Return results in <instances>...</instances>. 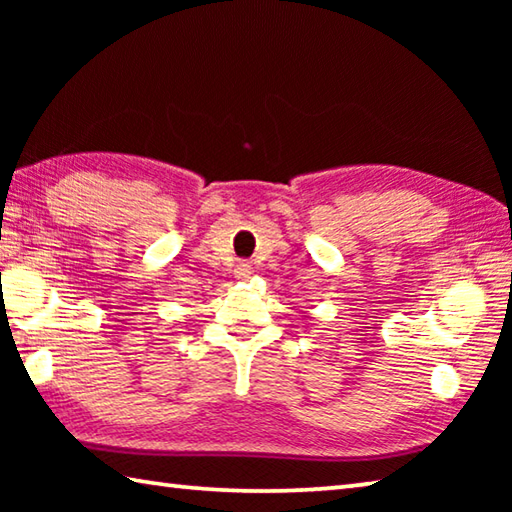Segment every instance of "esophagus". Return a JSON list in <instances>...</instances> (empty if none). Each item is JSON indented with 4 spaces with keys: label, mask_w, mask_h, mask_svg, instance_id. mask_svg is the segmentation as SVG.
I'll list each match as a JSON object with an SVG mask.
<instances>
[{
    "label": "esophagus",
    "mask_w": 512,
    "mask_h": 512,
    "mask_svg": "<svg viewBox=\"0 0 512 512\" xmlns=\"http://www.w3.org/2000/svg\"><path fill=\"white\" fill-rule=\"evenodd\" d=\"M237 277H248L250 275V264L248 262H241L239 266H237Z\"/></svg>",
    "instance_id": "obj_1"
}]
</instances>
